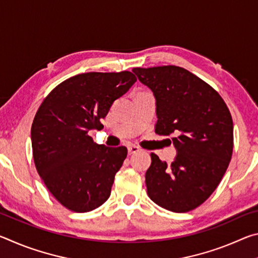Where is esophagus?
<instances>
[{"instance_id":"1","label":"esophagus","mask_w":258,"mask_h":258,"mask_svg":"<svg viewBox=\"0 0 258 258\" xmlns=\"http://www.w3.org/2000/svg\"><path fill=\"white\" fill-rule=\"evenodd\" d=\"M127 150H128V154L132 155V154H135V152L140 151V148L138 146H134V145H131L127 147Z\"/></svg>"}]
</instances>
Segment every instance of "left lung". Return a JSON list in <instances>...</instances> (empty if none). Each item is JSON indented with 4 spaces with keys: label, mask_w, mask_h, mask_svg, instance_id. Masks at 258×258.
Masks as SVG:
<instances>
[{
    "label": "left lung",
    "mask_w": 258,
    "mask_h": 258,
    "mask_svg": "<svg viewBox=\"0 0 258 258\" xmlns=\"http://www.w3.org/2000/svg\"><path fill=\"white\" fill-rule=\"evenodd\" d=\"M156 99L155 132L172 135L171 165L151 154L146 184L152 202L185 213L200 206L223 177L232 157L233 121L223 99L184 68H133ZM171 141V140H169Z\"/></svg>",
    "instance_id": "8db88e82"
}]
</instances>
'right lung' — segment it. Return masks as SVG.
I'll use <instances>...</instances> for the list:
<instances>
[{
    "label": "right lung",
    "mask_w": 258,
    "mask_h": 258,
    "mask_svg": "<svg viewBox=\"0 0 258 258\" xmlns=\"http://www.w3.org/2000/svg\"><path fill=\"white\" fill-rule=\"evenodd\" d=\"M135 82L131 72L78 74L52 90L35 115V166L53 197L73 212L93 211L110 196L127 149L98 145L89 132L103 128L113 101Z\"/></svg>",
    "instance_id": "obj_1"
}]
</instances>
